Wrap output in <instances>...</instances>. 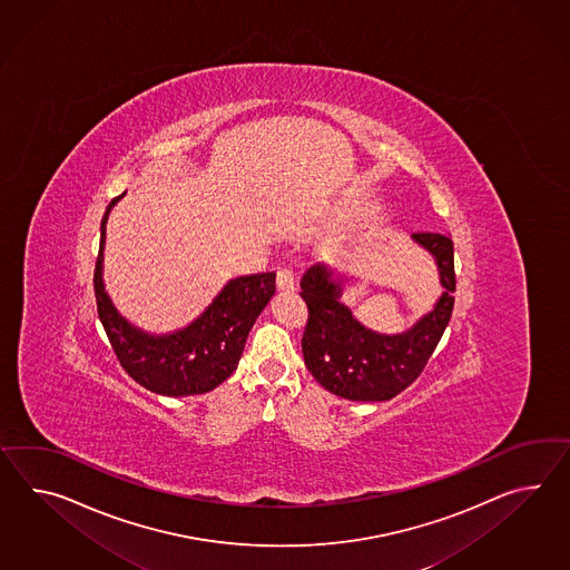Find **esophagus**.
I'll use <instances>...</instances> for the list:
<instances>
[{"instance_id":"1","label":"esophagus","mask_w":570,"mask_h":570,"mask_svg":"<svg viewBox=\"0 0 570 570\" xmlns=\"http://www.w3.org/2000/svg\"><path fill=\"white\" fill-rule=\"evenodd\" d=\"M276 286H278V291H294L296 274H294L292 267H279L278 276H276Z\"/></svg>"}]
</instances>
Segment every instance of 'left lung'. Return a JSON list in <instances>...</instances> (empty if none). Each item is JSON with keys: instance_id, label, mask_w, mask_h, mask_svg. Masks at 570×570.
<instances>
[{"instance_id": "8db88e82", "label": "left lung", "mask_w": 570, "mask_h": 570, "mask_svg": "<svg viewBox=\"0 0 570 570\" xmlns=\"http://www.w3.org/2000/svg\"><path fill=\"white\" fill-rule=\"evenodd\" d=\"M412 236L434 255L444 292L431 313L405 334H375L354 320L340 303L342 288L325 265H313L301 279V296L308 308L303 334L306 368L340 397L352 402L395 397L424 371L449 325L455 303L453 240L441 233Z\"/></svg>"}]
</instances>
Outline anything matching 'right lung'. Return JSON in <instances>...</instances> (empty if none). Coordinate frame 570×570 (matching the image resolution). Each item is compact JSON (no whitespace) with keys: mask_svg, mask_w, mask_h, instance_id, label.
I'll use <instances>...</instances> for the list:
<instances>
[{"mask_svg":"<svg viewBox=\"0 0 570 570\" xmlns=\"http://www.w3.org/2000/svg\"><path fill=\"white\" fill-rule=\"evenodd\" d=\"M121 197H115L102 216L95 267L98 317L112 352L127 375L154 393L168 397L208 393L235 373L253 323L276 292V274L264 272L230 279L202 317L181 332L144 334L117 313L102 286L105 226Z\"/></svg>","mask_w":570,"mask_h":570,"instance_id":"add662e5","label":"right lung"}]
</instances>
